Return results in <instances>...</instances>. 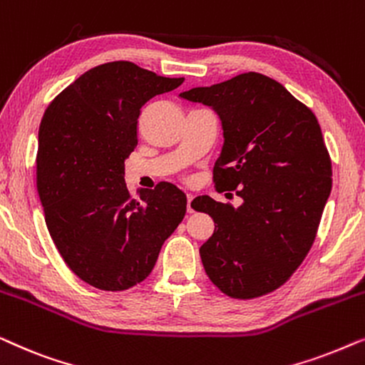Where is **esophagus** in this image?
Here are the masks:
<instances>
[{
  "label": "esophagus",
  "mask_w": 365,
  "mask_h": 365,
  "mask_svg": "<svg viewBox=\"0 0 365 365\" xmlns=\"http://www.w3.org/2000/svg\"><path fill=\"white\" fill-rule=\"evenodd\" d=\"M187 212H194V206H192V194H187Z\"/></svg>",
  "instance_id": "34e87169"
}]
</instances>
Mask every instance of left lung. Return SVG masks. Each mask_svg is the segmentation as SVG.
Instances as JSON below:
<instances>
[{
    "instance_id": "obj_1",
    "label": "left lung",
    "mask_w": 365,
    "mask_h": 365,
    "mask_svg": "<svg viewBox=\"0 0 365 365\" xmlns=\"http://www.w3.org/2000/svg\"><path fill=\"white\" fill-rule=\"evenodd\" d=\"M179 96L219 114L224 146L214 182L242 199L237 209L209 196L192 201L214 221L199 249L204 271L234 299L276 291L312 247L331 194V156L317 118L281 83L252 71Z\"/></svg>"
}]
</instances>
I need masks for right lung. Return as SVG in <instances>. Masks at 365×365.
<instances>
[{
	"mask_svg": "<svg viewBox=\"0 0 365 365\" xmlns=\"http://www.w3.org/2000/svg\"><path fill=\"white\" fill-rule=\"evenodd\" d=\"M131 61L89 69L49 103L38 134L36 187L68 267L101 291H126L151 274L186 214L174 184L133 197L124 161L138 146L141 108L181 86Z\"/></svg>",
	"mask_w": 365,
	"mask_h": 365,
	"instance_id": "obj_1",
	"label": "right lung"
}]
</instances>
